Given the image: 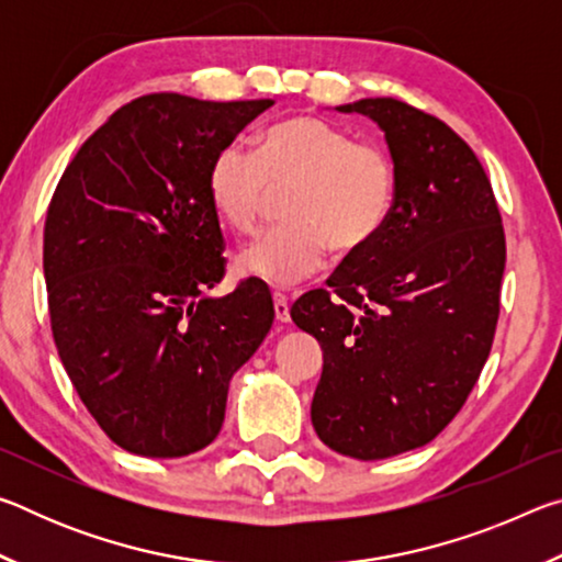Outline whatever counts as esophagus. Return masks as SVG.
Masks as SVG:
<instances>
[{
	"mask_svg": "<svg viewBox=\"0 0 562 562\" xmlns=\"http://www.w3.org/2000/svg\"><path fill=\"white\" fill-rule=\"evenodd\" d=\"M272 302H274V317H278V322H282V325H288V322H290V300L284 297L282 292H274Z\"/></svg>",
	"mask_w": 562,
	"mask_h": 562,
	"instance_id": "esophagus-1",
	"label": "esophagus"
}]
</instances>
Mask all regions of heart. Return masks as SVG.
<instances>
[{"label":"heart","instance_id":"1","mask_svg":"<svg viewBox=\"0 0 562 562\" xmlns=\"http://www.w3.org/2000/svg\"><path fill=\"white\" fill-rule=\"evenodd\" d=\"M294 186L290 225L265 233L237 255V270L272 288H292L327 265L372 245L389 223L396 173L386 150L355 140L315 116H290L255 138V154L231 144L217 150L205 188L215 215L233 233L258 227L270 188Z\"/></svg>","mask_w":562,"mask_h":562}]
</instances>
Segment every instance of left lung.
<instances>
[{
    "label": "left lung",
    "mask_w": 562,
    "mask_h": 562,
    "mask_svg": "<svg viewBox=\"0 0 562 562\" xmlns=\"http://www.w3.org/2000/svg\"><path fill=\"white\" fill-rule=\"evenodd\" d=\"M384 131L396 198L376 240L292 304L325 355L312 426L359 461L418 449L461 412L501 310L506 235L481 160L461 136L396 99L337 106Z\"/></svg>",
    "instance_id": "obj_1"
}]
</instances>
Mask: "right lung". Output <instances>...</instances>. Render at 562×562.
Masks as SVG:
<instances>
[{
    "instance_id": "1",
    "label": "right lung",
    "mask_w": 562,
    "mask_h": 562,
    "mask_svg": "<svg viewBox=\"0 0 562 562\" xmlns=\"http://www.w3.org/2000/svg\"><path fill=\"white\" fill-rule=\"evenodd\" d=\"M150 93L83 140L54 190L44 280L56 349L113 443L180 459L215 441L233 374L268 337L272 294L225 274L207 201L217 150L272 106Z\"/></svg>"
}]
</instances>
